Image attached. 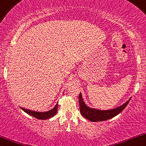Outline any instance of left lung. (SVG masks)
Here are the masks:
<instances>
[{
    "label": "left lung",
    "mask_w": 146,
    "mask_h": 146,
    "mask_svg": "<svg viewBox=\"0 0 146 146\" xmlns=\"http://www.w3.org/2000/svg\"><path fill=\"white\" fill-rule=\"evenodd\" d=\"M131 98L129 99L122 106L115 108V109L108 110H100L94 109L88 107L84 103L83 98H82V94H79V106H80V112L82 116L84 117L87 119L90 120L91 121H101L109 119L114 117L117 116L118 114H119L124 108L127 107L128 103L130 101Z\"/></svg>",
    "instance_id": "8db88e82"
}]
</instances>
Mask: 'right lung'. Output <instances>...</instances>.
Returning a JSON list of instances; mask_svg holds the SVG:
<instances>
[{"mask_svg": "<svg viewBox=\"0 0 146 146\" xmlns=\"http://www.w3.org/2000/svg\"><path fill=\"white\" fill-rule=\"evenodd\" d=\"M21 109L23 111H25L26 113H27L28 115H31V116L34 117L37 119H47L52 117L55 116L56 115L57 112H58V104L55 105V106L52 109H51L50 110L47 111V112H36V111H32L30 110H27L23 108H21Z\"/></svg>", "mask_w": 146, "mask_h": 146, "instance_id": "add662e5", "label": "right lung"}]
</instances>
